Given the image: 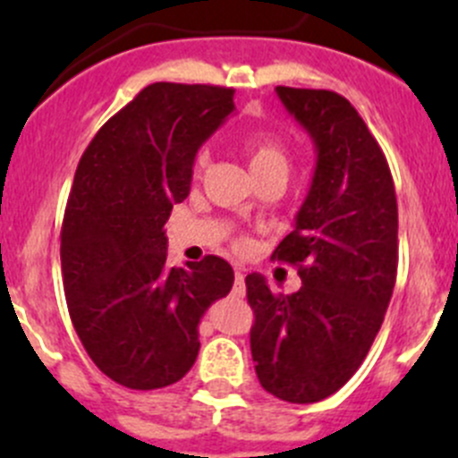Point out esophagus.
Instances as JSON below:
<instances>
[{"instance_id":"34e87169","label":"esophagus","mask_w":458,"mask_h":458,"mask_svg":"<svg viewBox=\"0 0 458 458\" xmlns=\"http://www.w3.org/2000/svg\"><path fill=\"white\" fill-rule=\"evenodd\" d=\"M234 297H243L246 294V270L242 266H234Z\"/></svg>"}]
</instances>
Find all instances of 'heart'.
Masks as SVG:
<instances>
[{"label":"heart","instance_id":"heart-1","mask_svg":"<svg viewBox=\"0 0 458 458\" xmlns=\"http://www.w3.org/2000/svg\"><path fill=\"white\" fill-rule=\"evenodd\" d=\"M243 152H246L248 164H250L255 177L267 173V170H288V150H285V146L276 137L263 135V132L246 137L243 140ZM208 159H210V152L201 148L195 155V164H192L197 174L206 168Z\"/></svg>","mask_w":458,"mask_h":458}]
</instances>
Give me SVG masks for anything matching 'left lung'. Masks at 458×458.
I'll use <instances>...</instances> for the list:
<instances>
[{"label":"left lung","instance_id":"left-lung-1","mask_svg":"<svg viewBox=\"0 0 458 458\" xmlns=\"http://www.w3.org/2000/svg\"><path fill=\"white\" fill-rule=\"evenodd\" d=\"M310 132L317 168L293 233L272 259L301 276L299 293L246 276L250 350L263 390L288 403L335 394L366 359L396 284L399 212L381 146L345 97L276 86Z\"/></svg>","mask_w":458,"mask_h":458}]
</instances>
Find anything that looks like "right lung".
<instances>
[{
	"label": "right lung",
	"mask_w": 458,
	"mask_h": 458,
	"mask_svg": "<svg viewBox=\"0 0 458 458\" xmlns=\"http://www.w3.org/2000/svg\"><path fill=\"white\" fill-rule=\"evenodd\" d=\"M233 97V88L210 84L146 86L77 165L62 224L68 312L92 363L131 390L173 386L191 370L203 312L233 288L221 257L170 267L164 233Z\"/></svg>",
	"instance_id": "obj_1"
}]
</instances>
